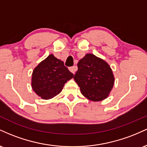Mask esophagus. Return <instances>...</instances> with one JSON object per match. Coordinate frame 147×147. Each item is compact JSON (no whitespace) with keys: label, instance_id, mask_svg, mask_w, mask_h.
<instances>
[{"label":"esophagus","instance_id":"obj_1","mask_svg":"<svg viewBox=\"0 0 147 147\" xmlns=\"http://www.w3.org/2000/svg\"><path fill=\"white\" fill-rule=\"evenodd\" d=\"M69 70H70V71L72 72V73L75 74V72L77 70V67L76 66V65H74V66L70 67V68H69Z\"/></svg>","mask_w":147,"mask_h":147}]
</instances>
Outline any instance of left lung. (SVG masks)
Here are the masks:
<instances>
[{"label":"left lung","instance_id":"left-lung-1","mask_svg":"<svg viewBox=\"0 0 147 147\" xmlns=\"http://www.w3.org/2000/svg\"><path fill=\"white\" fill-rule=\"evenodd\" d=\"M77 67L74 79L82 95L94 102L106 99L114 84V76L109 64L94 55L87 54L78 62Z\"/></svg>","mask_w":147,"mask_h":147}]
</instances>
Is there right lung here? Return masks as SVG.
<instances>
[{
	"instance_id": "obj_1",
	"label": "right lung",
	"mask_w": 147,
	"mask_h": 147,
	"mask_svg": "<svg viewBox=\"0 0 147 147\" xmlns=\"http://www.w3.org/2000/svg\"><path fill=\"white\" fill-rule=\"evenodd\" d=\"M73 77L62 61L50 55L34 70L32 87L42 99H49L59 94L64 84Z\"/></svg>"
}]
</instances>
